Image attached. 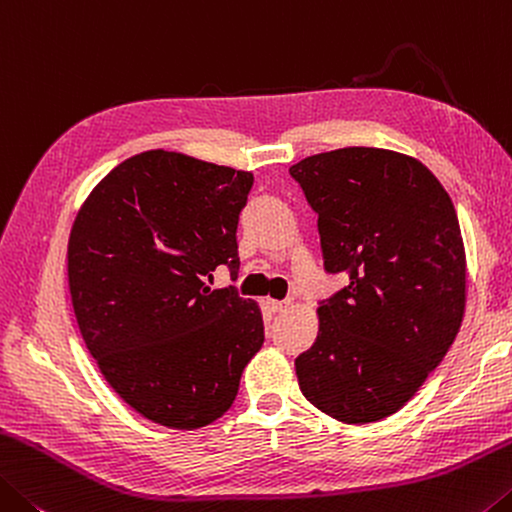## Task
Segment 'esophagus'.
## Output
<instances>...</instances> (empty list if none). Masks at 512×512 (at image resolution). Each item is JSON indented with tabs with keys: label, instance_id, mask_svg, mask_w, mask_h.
Segmentation results:
<instances>
[{
	"label": "esophagus",
	"instance_id": "1",
	"mask_svg": "<svg viewBox=\"0 0 512 512\" xmlns=\"http://www.w3.org/2000/svg\"><path fill=\"white\" fill-rule=\"evenodd\" d=\"M267 308L272 313H283L288 308V301H276V299H267Z\"/></svg>",
	"mask_w": 512,
	"mask_h": 512
}]
</instances>
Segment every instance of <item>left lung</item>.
Masks as SVG:
<instances>
[{
    "mask_svg": "<svg viewBox=\"0 0 512 512\" xmlns=\"http://www.w3.org/2000/svg\"><path fill=\"white\" fill-rule=\"evenodd\" d=\"M317 213L329 274L349 283L320 301V331L299 354V388L345 424L406 404L456 340L465 247L456 208L429 167L388 149L345 147L290 167Z\"/></svg>",
    "mask_w": 512,
    "mask_h": 512,
    "instance_id": "1",
    "label": "left lung"
}]
</instances>
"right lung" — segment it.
Masks as SVG:
<instances>
[{"label": "right lung", "mask_w": 512, "mask_h": 512, "mask_svg": "<svg viewBox=\"0 0 512 512\" xmlns=\"http://www.w3.org/2000/svg\"><path fill=\"white\" fill-rule=\"evenodd\" d=\"M254 174L152 149L83 201L67 242V281L90 356L147 420L192 431L222 417L263 347V315L215 267L240 270L238 217Z\"/></svg>", "instance_id": "add662e5"}]
</instances>
